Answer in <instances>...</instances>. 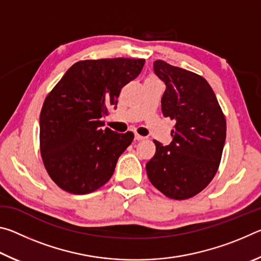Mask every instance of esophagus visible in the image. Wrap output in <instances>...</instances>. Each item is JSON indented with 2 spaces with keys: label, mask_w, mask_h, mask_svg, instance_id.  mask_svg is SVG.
Instances as JSON below:
<instances>
[{
  "label": "esophagus",
  "mask_w": 261,
  "mask_h": 261,
  "mask_svg": "<svg viewBox=\"0 0 261 261\" xmlns=\"http://www.w3.org/2000/svg\"><path fill=\"white\" fill-rule=\"evenodd\" d=\"M135 139L139 141V140H144V139H146V137L140 136V135H138V134H135Z\"/></svg>",
  "instance_id": "esophagus-1"
}]
</instances>
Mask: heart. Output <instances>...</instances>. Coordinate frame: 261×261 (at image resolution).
<instances>
[{"label":"heart","instance_id":"1","mask_svg":"<svg viewBox=\"0 0 261 261\" xmlns=\"http://www.w3.org/2000/svg\"><path fill=\"white\" fill-rule=\"evenodd\" d=\"M152 78H153V77H149V78H147V79H152Z\"/></svg>","mask_w":261,"mask_h":261}]
</instances>
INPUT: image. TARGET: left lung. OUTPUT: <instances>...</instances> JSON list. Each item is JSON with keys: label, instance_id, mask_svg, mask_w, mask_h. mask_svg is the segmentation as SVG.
<instances>
[{"label": "left lung", "instance_id": "8db88e82", "mask_svg": "<svg viewBox=\"0 0 261 261\" xmlns=\"http://www.w3.org/2000/svg\"><path fill=\"white\" fill-rule=\"evenodd\" d=\"M154 72L166 84L161 99L165 117L175 121L173 141L147 162L148 179L171 199L202 191L218 171L226 141V118L210 84L199 74L158 60Z\"/></svg>", "mask_w": 261, "mask_h": 261}]
</instances>
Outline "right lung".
Returning <instances> with one entry per match:
<instances>
[{
	"label": "right lung",
	"mask_w": 261,
	"mask_h": 261,
	"mask_svg": "<svg viewBox=\"0 0 261 261\" xmlns=\"http://www.w3.org/2000/svg\"><path fill=\"white\" fill-rule=\"evenodd\" d=\"M143 59L79 61L47 95L40 114V152L50 178L73 194L108 182L134 134H117L101 122L122 87L138 77Z\"/></svg>",
	"instance_id": "add662e5"
}]
</instances>
